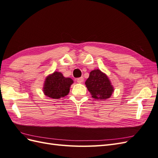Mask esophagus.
Returning <instances> with one entry per match:
<instances>
[{"mask_svg":"<svg viewBox=\"0 0 158 158\" xmlns=\"http://www.w3.org/2000/svg\"><path fill=\"white\" fill-rule=\"evenodd\" d=\"M84 82V78L83 77H80L77 78V82L78 83H82Z\"/></svg>","mask_w":158,"mask_h":158,"instance_id":"1","label":"esophagus"}]
</instances>
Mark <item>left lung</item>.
Wrapping results in <instances>:
<instances>
[{
	"instance_id": "left-lung-1",
	"label": "left lung",
	"mask_w": 158,
	"mask_h": 158,
	"mask_svg": "<svg viewBox=\"0 0 158 158\" xmlns=\"http://www.w3.org/2000/svg\"><path fill=\"white\" fill-rule=\"evenodd\" d=\"M85 84L92 97L99 101H104L111 98L114 92L113 85L108 76L99 69L90 72Z\"/></svg>"
}]
</instances>
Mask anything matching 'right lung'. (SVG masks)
<instances>
[{
    "instance_id": "1",
    "label": "right lung",
    "mask_w": 158,
    "mask_h": 158,
    "mask_svg": "<svg viewBox=\"0 0 158 158\" xmlns=\"http://www.w3.org/2000/svg\"><path fill=\"white\" fill-rule=\"evenodd\" d=\"M74 83L70 78H66L60 72H54L46 77L43 92L46 96L52 99H60L67 95L70 85Z\"/></svg>"
}]
</instances>
